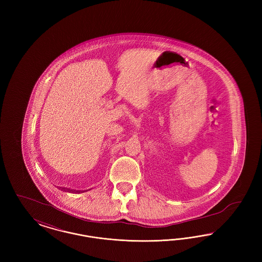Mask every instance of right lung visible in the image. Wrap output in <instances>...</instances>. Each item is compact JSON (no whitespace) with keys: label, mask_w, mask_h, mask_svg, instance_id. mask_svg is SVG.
<instances>
[{"label":"right lung","mask_w":262,"mask_h":262,"mask_svg":"<svg viewBox=\"0 0 262 262\" xmlns=\"http://www.w3.org/2000/svg\"><path fill=\"white\" fill-rule=\"evenodd\" d=\"M62 190H64V191H68V192H69V191H70V192H71V191H74V192H80V190H75V189H70V188H67V187H62ZM83 191H84V190H83Z\"/></svg>","instance_id":"right-lung-1"}]
</instances>
